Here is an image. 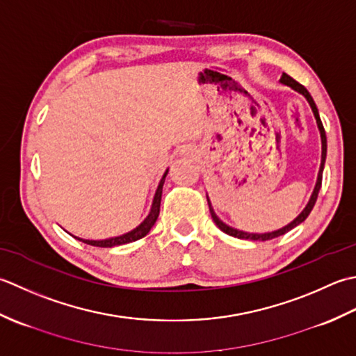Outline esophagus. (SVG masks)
<instances>
[{
    "label": "esophagus",
    "instance_id": "obj_1",
    "mask_svg": "<svg viewBox=\"0 0 356 356\" xmlns=\"http://www.w3.org/2000/svg\"><path fill=\"white\" fill-rule=\"evenodd\" d=\"M183 155H186V156H193V150H192L191 147H186V149L183 150Z\"/></svg>",
    "mask_w": 356,
    "mask_h": 356
}]
</instances>
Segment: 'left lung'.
<instances>
[{
    "label": "left lung",
    "mask_w": 356,
    "mask_h": 356,
    "mask_svg": "<svg viewBox=\"0 0 356 356\" xmlns=\"http://www.w3.org/2000/svg\"><path fill=\"white\" fill-rule=\"evenodd\" d=\"M281 84H284L287 87H290V89H293L295 92H298L300 95H302L304 98L307 99V103L312 108V112H314V117L316 120V126H318V130H320V136H321V164H320V170H318V177H316V183H315V187H314V192H312L310 198L307 201L306 207H304L301 210V213L296 216V218L293 221H290L289 224H286L284 227L281 229H277V230H272V232H264V234H252V232H244V230H239V229H235L229 226V224L224 222L218 215L215 213L213 210V206L212 202H210V198L209 195L206 193V198H207V204H209V210H210V215H212V220L213 222L218 226L220 230H222L224 234H227L230 236H235V238H239V239H252V241H267V239H272V238H277V236H281L287 234L289 230H292L293 227L298 226V224H301L304 220L307 218L309 213L312 212V209H314L315 202H316V198H318V192H320L321 188V179H323V170H324V163H325V155H327V138H325V132H324V127H323V122H321V118H320V113H318V108H316V104L314 98L310 97L309 90L306 89V87L301 86L300 83H296L293 78H290L287 74H282L281 75V79H280Z\"/></svg>",
    "instance_id": "8db88e82"
}]
</instances>
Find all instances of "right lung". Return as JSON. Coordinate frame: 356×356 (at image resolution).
<instances>
[{
    "mask_svg": "<svg viewBox=\"0 0 356 356\" xmlns=\"http://www.w3.org/2000/svg\"><path fill=\"white\" fill-rule=\"evenodd\" d=\"M169 169H165L164 175L161 177L158 183V187L155 191L154 195V200H152V206L146 218H144L138 226L132 230L126 232V234L118 235V236H112V238H106V239H84V238H78L79 241H83L86 244H90V245H97V248H115V245H122V244H127V243H134L136 239H141L143 236H146L150 229L154 227V224L158 220V215H159V206H161V195H163V186H164V181L165 177H168Z\"/></svg>",
    "mask_w": 356,
    "mask_h": 356,
    "instance_id": "1",
    "label": "right lung"
}]
</instances>
